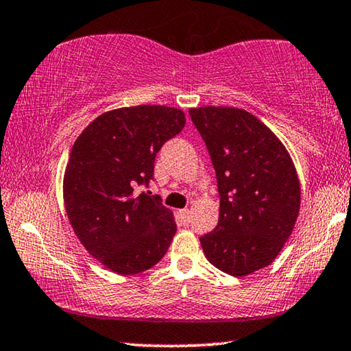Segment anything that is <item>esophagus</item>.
<instances>
[{
	"label": "esophagus",
	"mask_w": 351,
	"mask_h": 351,
	"mask_svg": "<svg viewBox=\"0 0 351 351\" xmlns=\"http://www.w3.org/2000/svg\"><path fill=\"white\" fill-rule=\"evenodd\" d=\"M178 214H180V216H181L182 222H184V223H191L192 213L189 211V209H180V211H178Z\"/></svg>",
	"instance_id": "34e87169"
}]
</instances>
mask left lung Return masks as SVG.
<instances>
[{
  "instance_id": "8db88e82",
  "label": "left lung",
  "mask_w": 351,
  "mask_h": 351,
  "mask_svg": "<svg viewBox=\"0 0 351 351\" xmlns=\"http://www.w3.org/2000/svg\"><path fill=\"white\" fill-rule=\"evenodd\" d=\"M191 119L211 158L221 197L219 222L200 237L223 273L247 276L271 265L300 213V181L280 140L241 108L200 107Z\"/></svg>"
}]
</instances>
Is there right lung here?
Segmentation results:
<instances>
[{
    "label": "right lung",
    "mask_w": 351,
    "mask_h": 351,
    "mask_svg": "<svg viewBox=\"0 0 351 351\" xmlns=\"http://www.w3.org/2000/svg\"><path fill=\"white\" fill-rule=\"evenodd\" d=\"M184 113L137 106L104 113L78 135L64 173L71 226L94 258L118 274L153 268L176 233L173 214L138 186L154 180V160L184 128Z\"/></svg>",
    "instance_id": "obj_1"
}]
</instances>
